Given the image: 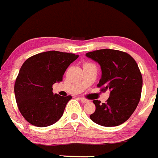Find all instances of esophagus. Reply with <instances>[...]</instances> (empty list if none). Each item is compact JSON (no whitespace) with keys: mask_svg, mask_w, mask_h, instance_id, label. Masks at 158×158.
<instances>
[{"mask_svg":"<svg viewBox=\"0 0 158 158\" xmlns=\"http://www.w3.org/2000/svg\"><path fill=\"white\" fill-rule=\"evenodd\" d=\"M79 100L81 101L82 103H87L88 102V100L86 99V98H79Z\"/></svg>","mask_w":158,"mask_h":158,"instance_id":"obj_1","label":"esophagus"}]
</instances>
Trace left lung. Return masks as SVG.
<instances>
[{
    "label": "left lung",
    "mask_w": 158,
    "mask_h": 158,
    "mask_svg": "<svg viewBox=\"0 0 158 158\" xmlns=\"http://www.w3.org/2000/svg\"><path fill=\"white\" fill-rule=\"evenodd\" d=\"M86 56L101 68L98 87L110 90L105 103L94 100L96 110L90 118L104 127H115L125 122L135 110L141 95L143 80L138 65L130 54L112 49L91 51Z\"/></svg>",
    "instance_id": "1"
}]
</instances>
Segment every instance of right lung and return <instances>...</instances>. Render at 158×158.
Returning a JSON list of instances; mask_svg holds the SVG:
<instances>
[{"label":"right lung","mask_w":158,"mask_h":158,"mask_svg":"<svg viewBox=\"0 0 158 158\" xmlns=\"http://www.w3.org/2000/svg\"><path fill=\"white\" fill-rule=\"evenodd\" d=\"M79 55L51 51L29 57L20 69L15 94L20 112L36 127H48L63 115L71 96L53 94V84L63 80L65 71Z\"/></svg>","instance_id":"obj_1"}]
</instances>
